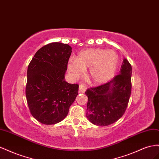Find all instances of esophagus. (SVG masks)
<instances>
[{"label":"esophagus","instance_id":"34e87169","mask_svg":"<svg viewBox=\"0 0 159 159\" xmlns=\"http://www.w3.org/2000/svg\"><path fill=\"white\" fill-rule=\"evenodd\" d=\"M86 89H87V87H86L84 84H80L79 89V93H84L86 91Z\"/></svg>","mask_w":159,"mask_h":159}]
</instances>
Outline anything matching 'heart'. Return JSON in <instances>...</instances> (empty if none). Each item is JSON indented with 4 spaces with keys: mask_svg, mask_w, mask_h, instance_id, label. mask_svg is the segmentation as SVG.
<instances>
[{
    "mask_svg": "<svg viewBox=\"0 0 159 159\" xmlns=\"http://www.w3.org/2000/svg\"><path fill=\"white\" fill-rule=\"evenodd\" d=\"M120 58L113 51L102 48H89L80 51L75 60L68 62V69L75 78L82 76L84 70L89 68L88 80L90 83L99 85L109 81L119 66Z\"/></svg>",
    "mask_w": 159,
    "mask_h": 159,
    "instance_id": "1",
    "label": "heart"
}]
</instances>
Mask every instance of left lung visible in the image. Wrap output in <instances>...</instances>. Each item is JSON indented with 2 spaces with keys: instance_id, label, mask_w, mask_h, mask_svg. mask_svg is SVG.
Here are the masks:
<instances>
[{
  "instance_id": "1",
  "label": "left lung",
  "mask_w": 159,
  "mask_h": 159,
  "mask_svg": "<svg viewBox=\"0 0 159 159\" xmlns=\"http://www.w3.org/2000/svg\"><path fill=\"white\" fill-rule=\"evenodd\" d=\"M119 73L108 83L85 92L88 97L87 117L93 124L110 125L125 114L132 88V66L126 58Z\"/></svg>"
}]
</instances>
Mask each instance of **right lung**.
<instances>
[{"label": "right lung", "instance_id": "obj_1", "mask_svg": "<svg viewBox=\"0 0 159 159\" xmlns=\"http://www.w3.org/2000/svg\"><path fill=\"white\" fill-rule=\"evenodd\" d=\"M72 48L52 43L40 48L27 70L26 97L31 115L44 125H54L67 116L78 95L79 84L65 80Z\"/></svg>", "mask_w": 159, "mask_h": 159}]
</instances>
